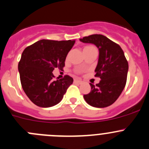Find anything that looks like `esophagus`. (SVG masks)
I'll return each mask as SVG.
<instances>
[{
    "label": "esophagus",
    "instance_id": "1",
    "mask_svg": "<svg viewBox=\"0 0 149 149\" xmlns=\"http://www.w3.org/2000/svg\"><path fill=\"white\" fill-rule=\"evenodd\" d=\"M74 82H75V83L81 84V83H82V81H81V80H79V79H75Z\"/></svg>",
    "mask_w": 149,
    "mask_h": 149
}]
</instances>
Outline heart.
Listing matches in <instances>:
<instances>
[{
    "label": "heart",
    "instance_id": "1",
    "mask_svg": "<svg viewBox=\"0 0 149 149\" xmlns=\"http://www.w3.org/2000/svg\"><path fill=\"white\" fill-rule=\"evenodd\" d=\"M88 47H89V46H88V47H85L84 49H85V48H88Z\"/></svg>",
    "mask_w": 149,
    "mask_h": 149
}]
</instances>
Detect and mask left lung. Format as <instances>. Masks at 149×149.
Instances as JSON below:
<instances>
[{
	"mask_svg": "<svg viewBox=\"0 0 149 149\" xmlns=\"http://www.w3.org/2000/svg\"><path fill=\"white\" fill-rule=\"evenodd\" d=\"M80 41L95 44L99 49L95 76L101 79L96 85L90 84V92L84 98L95 108L109 106L118 99L126 85L129 66L123 50L119 44L100 34L85 36Z\"/></svg>",
	"mask_w": 149,
	"mask_h": 149,
	"instance_id": "8db88e82",
	"label": "left lung"
}]
</instances>
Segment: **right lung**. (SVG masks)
Returning <instances> with one entry per match:
<instances>
[{"label":"right lung","mask_w":149,"mask_h":149,"mask_svg":"<svg viewBox=\"0 0 149 149\" xmlns=\"http://www.w3.org/2000/svg\"><path fill=\"white\" fill-rule=\"evenodd\" d=\"M74 44L75 40L43 39L23 51L18 64L20 81L24 92L35 105L42 108L57 105L73 84V78L68 75L54 80L52 71L64 68L68 53Z\"/></svg>","instance_id":"1"}]
</instances>
